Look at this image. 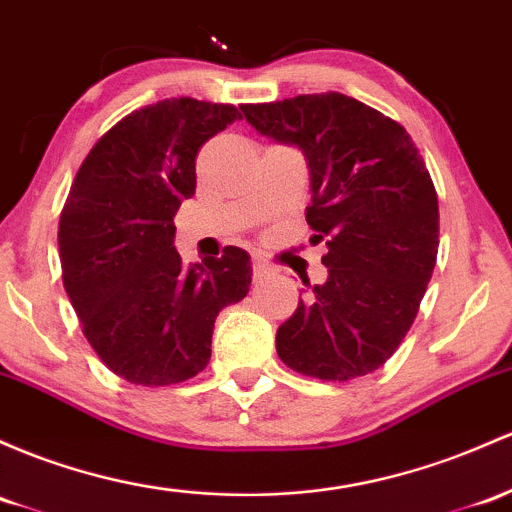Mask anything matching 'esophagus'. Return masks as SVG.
<instances>
[{
    "label": "esophagus",
    "instance_id": "1",
    "mask_svg": "<svg viewBox=\"0 0 512 512\" xmlns=\"http://www.w3.org/2000/svg\"><path fill=\"white\" fill-rule=\"evenodd\" d=\"M274 272V267L269 265L267 260H262L260 255H255L252 257V277L255 279H265V277H269V274Z\"/></svg>",
    "mask_w": 512,
    "mask_h": 512
}]
</instances>
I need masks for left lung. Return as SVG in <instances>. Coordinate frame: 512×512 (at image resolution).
<instances>
[{
  "mask_svg": "<svg viewBox=\"0 0 512 512\" xmlns=\"http://www.w3.org/2000/svg\"><path fill=\"white\" fill-rule=\"evenodd\" d=\"M243 114L306 155V221L328 247V279L279 325L277 355L311 379L372 374L411 330L437 260L440 209L420 150L401 123L340 92L245 104Z\"/></svg>",
  "mask_w": 512,
  "mask_h": 512,
  "instance_id": "1",
  "label": "left lung"
}]
</instances>
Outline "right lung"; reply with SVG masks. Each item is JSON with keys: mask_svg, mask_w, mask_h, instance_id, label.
<instances>
[{"mask_svg": "<svg viewBox=\"0 0 512 512\" xmlns=\"http://www.w3.org/2000/svg\"><path fill=\"white\" fill-rule=\"evenodd\" d=\"M238 119L233 104L162 99L111 126L75 174L58 226L63 284L84 338L131 384L172 386L204 372L216 316L250 291L240 247L194 267L174 250L196 155Z\"/></svg>", "mask_w": 512, "mask_h": 512, "instance_id": "obj_1", "label": "right lung"}]
</instances>
